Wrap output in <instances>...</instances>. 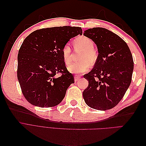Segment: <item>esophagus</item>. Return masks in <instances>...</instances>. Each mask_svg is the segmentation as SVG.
Wrapping results in <instances>:
<instances>
[{
  "label": "esophagus",
  "instance_id": "obj_1",
  "mask_svg": "<svg viewBox=\"0 0 146 146\" xmlns=\"http://www.w3.org/2000/svg\"><path fill=\"white\" fill-rule=\"evenodd\" d=\"M80 78V76H78V75H76V76H74L75 82H77Z\"/></svg>",
  "mask_w": 146,
  "mask_h": 146
}]
</instances>
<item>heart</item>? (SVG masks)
Instances as JSON below:
<instances>
[{
    "label": "heart",
    "instance_id": "obj_1",
    "mask_svg": "<svg viewBox=\"0 0 146 146\" xmlns=\"http://www.w3.org/2000/svg\"><path fill=\"white\" fill-rule=\"evenodd\" d=\"M75 47L80 48L84 51L82 54L80 59L82 60L77 62L70 63L68 67V69L70 73L82 74L86 72L90 67V63H94L97 58L96 52L93 49L94 42L90 38L82 36L77 38L74 41ZM63 60L66 64H68L71 61V48L69 44H65L61 49Z\"/></svg>",
    "mask_w": 146,
    "mask_h": 146
}]
</instances>
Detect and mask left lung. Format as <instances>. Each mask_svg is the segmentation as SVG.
I'll list each match as a JSON object with an SVG mask.
<instances>
[{
    "instance_id": "left-lung-1",
    "label": "left lung",
    "mask_w": 146,
    "mask_h": 146,
    "mask_svg": "<svg viewBox=\"0 0 146 146\" xmlns=\"http://www.w3.org/2000/svg\"><path fill=\"white\" fill-rule=\"evenodd\" d=\"M83 35L94 41L99 53L93 69L83 76L89 81L83 92V99L92 108L111 109L121 100L130 85L133 56L127 43L108 29H90Z\"/></svg>"
}]
</instances>
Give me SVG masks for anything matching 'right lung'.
Returning a JSON list of instances; mask_svg holds the SVG:
<instances>
[{
	"label": "right lung",
	"mask_w": 146,
	"mask_h": 146,
	"mask_svg": "<svg viewBox=\"0 0 146 146\" xmlns=\"http://www.w3.org/2000/svg\"><path fill=\"white\" fill-rule=\"evenodd\" d=\"M78 35H82L81 27L63 26L37 30L24 39L17 55V76L30 104L48 108L63 100L74 80L66 67L61 49Z\"/></svg>",
	"instance_id": "obj_1"
}]
</instances>
